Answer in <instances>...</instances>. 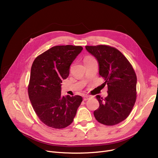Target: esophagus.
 Returning <instances> with one entry per match:
<instances>
[{"mask_svg":"<svg viewBox=\"0 0 158 158\" xmlns=\"http://www.w3.org/2000/svg\"><path fill=\"white\" fill-rule=\"evenodd\" d=\"M89 98H90V97L89 96H85L84 97V101H86V100H89Z\"/></svg>","mask_w":158,"mask_h":158,"instance_id":"obj_1","label":"esophagus"}]
</instances>
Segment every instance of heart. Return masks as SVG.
I'll use <instances>...</instances> for the list:
<instances>
[{
  "instance_id": "b5f03b06",
  "label": "heart",
  "mask_w": 158,
  "mask_h": 158,
  "mask_svg": "<svg viewBox=\"0 0 158 158\" xmlns=\"http://www.w3.org/2000/svg\"><path fill=\"white\" fill-rule=\"evenodd\" d=\"M94 58H93L92 57H91V56H86V57H85L84 60V63L86 62V61H90L91 60H93Z\"/></svg>"
}]
</instances>
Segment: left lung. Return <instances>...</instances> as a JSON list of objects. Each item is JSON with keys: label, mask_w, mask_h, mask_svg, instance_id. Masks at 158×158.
Masks as SVG:
<instances>
[{"label": "left lung", "mask_w": 158, "mask_h": 158, "mask_svg": "<svg viewBox=\"0 0 158 158\" xmlns=\"http://www.w3.org/2000/svg\"><path fill=\"white\" fill-rule=\"evenodd\" d=\"M98 61L99 74L108 85L105 98L97 95L99 108L94 111L98 122L112 126L123 121L133 109L136 100L137 77L133 67L117 49L107 45L85 46Z\"/></svg>", "instance_id": "1"}]
</instances>
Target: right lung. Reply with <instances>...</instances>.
I'll list each match as a JSON object with an SVG mask.
<instances>
[{
	"label": "right lung",
	"instance_id": "1",
	"mask_svg": "<svg viewBox=\"0 0 158 158\" xmlns=\"http://www.w3.org/2000/svg\"><path fill=\"white\" fill-rule=\"evenodd\" d=\"M82 50L81 46H55L37 56L31 65L29 98L36 115L49 127L70 125L82 102L79 95H61L62 80L68 77L70 65Z\"/></svg>",
	"mask_w": 158,
	"mask_h": 158
}]
</instances>
